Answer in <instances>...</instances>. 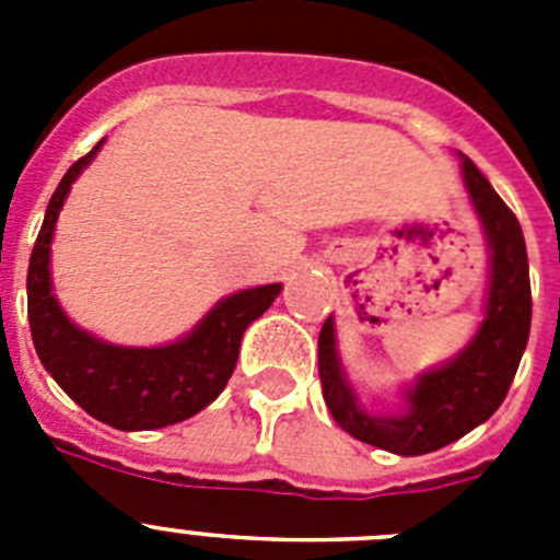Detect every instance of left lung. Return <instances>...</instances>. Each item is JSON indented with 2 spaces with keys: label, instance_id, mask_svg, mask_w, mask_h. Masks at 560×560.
I'll use <instances>...</instances> for the list:
<instances>
[{
  "label": "left lung",
  "instance_id": "obj_1",
  "mask_svg": "<svg viewBox=\"0 0 560 560\" xmlns=\"http://www.w3.org/2000/svg\"><path fill=\"white\" fill-rule=\"evenodd\" d=\"M463 182L491 249L485 319L474 339L452 361L418 375L404 412L370 415L341 370L334 316L319 334V381L334 420L361 443L400 457L438 452L491 418L511 389L530 336V266L522 226L468 156H463Z\"/></svg>",
  "mask_w": 560,
  "mask_h": 560
}]
</instances>
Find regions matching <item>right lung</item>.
I'll list each match as a JSON object with an SVG mask.
<instances>
[{
  "instance_id": "add662e5",
  "label": "right lung",
  "mask_w": 560,
  "mask_h": 560,
  "mask_svg": "<svg viewBox=\"0 0 560 560\" xmlns=\"http://www.w3.org/2000/svg\"><path fill=\"white\" fill-rule=\"evenodd\" d=\"M106 140L63 173L44 212L27 269V319L44 370L83 412L122 432H148L192 418L226 387L244 330L269 311L283 285H257L221 300L185 339L122 348L78 328L61 311L49 277V244L69 187Z\"/></svg>"
}]
</instances>
